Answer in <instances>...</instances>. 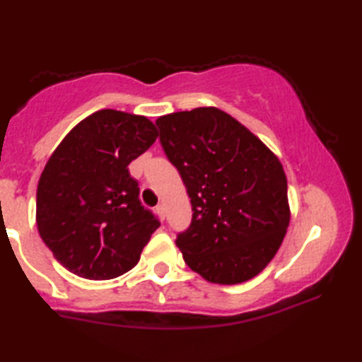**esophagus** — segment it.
Segmentation results:
<instances>
[{
  "instance_id": "obj_1",
  "label": "esophagus",
  "mask_w": 362,
  "mask_h": 362,
  "mask_svg": "<svg viewBox=\"0 0 362 362\" xmlns=\"http://www.w3.org/2000/svg\"><path fill=\"white\" fill-rule=\"evenodd\" d=\"M156 214H158V217H159V218L164 220V216H166V212H164V207H163V204L156 206Z\"/></svg>"
}]
</instances>
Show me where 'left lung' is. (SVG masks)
Here are the masks:
<instances>
[{
  "label": "left lung",
  "mask_w": 362,
  "mask_h": 362,
  "mask_svg": "<svg viewBox=\"0 0 362 362\" xmlns=\"http://www.w3.org/2000/svg\"><path fill=\"white\" fill-rule=\"evenodd\" d=\"M156 126L192 201V225L177 238L183 260L214 284L252 279L276 255L291 222L279 158L216 107L159 116Z\"/></svg>",
  "instance_id": "left-lung-1"
}]
</instances>
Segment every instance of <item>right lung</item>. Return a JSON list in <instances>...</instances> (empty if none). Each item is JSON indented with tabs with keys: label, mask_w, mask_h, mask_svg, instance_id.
Listing matches in <instances>:
<instances>
[{
	"label": "right lung",
	"mask_w": 362,
	"mask_h": 362,
	"mask_svg": "<svg viewBox=\"0 0 362 362\" xmlns=\"http://www.w3.org/2000/svg\"><path fill=\"white\" fill-rule=\"evenodd\" d=\"M156 137L146 116L105 108L79 121L47 159L36 189V225L76 276L112 279L137 265L159 222L140 204L127 166Z\"/></svg>",
	"instance_id": "1"
}]
</instances>
